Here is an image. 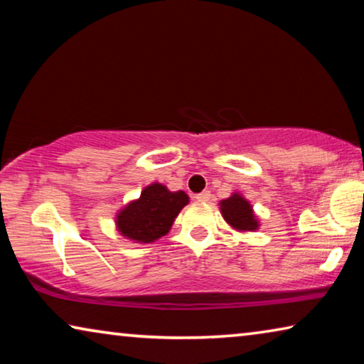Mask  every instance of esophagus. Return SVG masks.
Returning <instances> with one entry per match:
<instances>
[{
	"mask_svg": "<svg viewBox=\"0 0 364 364\" xmlns=\"http://www.w3.org/2000/svg\"><path fill=\"white\" fill-rule=\"evenodd\" d=\"M210 196H212L210 191H202L200 194L196 196V199L199 202H208V200H210Z\"/></svg>",
	"mask_w": 364,
	"mask_h": 364,
	"instance_id": "esophagus-1",
	"label": "esophagus"
}]
</instances>
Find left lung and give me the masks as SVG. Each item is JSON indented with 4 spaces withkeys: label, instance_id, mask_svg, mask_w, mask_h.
Instances as JSON below:
<instances>
[{
    "label": "left lung",
    "instance_id": "obj_1",
    "mask_svg": "<svg viewBox=\"0 0 364 364\" xmlns=\"http://www.w3.org/2000/svg\"><path fill=\"white\" fill-rule=\"evenodd\" d=\"M220 208L221 213H223V218L236 230L254 231L258 228L254 210H252L249 200H245L242 196L232 194L231 197L220 202Z\"/></svg>",
    "mask_w": 364,
    "mask_h": 364
}]
</instances>
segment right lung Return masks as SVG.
<instances>
[{"mask_svg":"<svg viewBox=\"0 0 364 364\" xmlns=\"http://www.w3.org/2000/svg\"><path fill=\"white\" fill-rule=\"evenodd\" d=\"M189 202L183 191L171 193L154 183L144 188L138 200H133L117 215V228L128 239L138 242H154L170 231L178 213Z\"/></svg>","mask_w":364,"mask_h":364,"instance_id":"1","label":"right lung"}]
</instances>
